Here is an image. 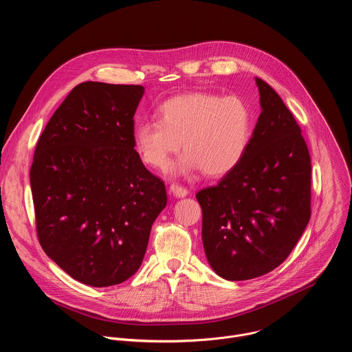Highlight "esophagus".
<instances>
[{"instance_id":"esophagus-1","label":"esophagus","mask_w":352,"mask_h":352,"mask_svg":"<svg viewBox=\"0 0 352 352\" xmlns=\"http://www.w3.org/2000/svg\"><path fill=\"white\" fill-rule=\"evenodd\" d=\"M170 192L175 196V197H185L188 195V189L178 185V184H171L170 185Z\"/></svg>"}]
</instances>
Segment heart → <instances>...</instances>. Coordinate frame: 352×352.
Returning a JSON list of instances; mask_svg holds the SVG:
<instances>
[{
  "instance_id": "1",
  "label": "heart",
  "mask_w": 352,
  "mask_h": 352,
  "mask_svg": "<svg viewBox=\"0 0 352 352\" xmlns=\"http://www.w3.org/2000/svg\"><path fill=\"white\" fill-rule=\"evenodd\" d=\"M159 120L133 129V146L148 167L166 170L182 147L175 174L204 170L209 177L231 173L243 159L252 136V113L243 98L209 91L174 96L157 109Z\"/></svg>"
}]
</instances>
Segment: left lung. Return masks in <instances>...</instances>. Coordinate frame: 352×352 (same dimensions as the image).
<instances>
[{"mask_svg":"<svg viewBox=\"0 0 352 352\" xmlns=\"http://www.w3.org/2000/svg\"><path fill=\"white\" fill-rule=\"evenodd\" d=\"M262 113L241 163L199 190L202 241L223 278L261 277L280 266L311 219V157L291 111L255 78Z\"/></svg>","mask_w":352,"mask_h":352,"instance_id":"obj_1","label":"left lung"}]
</instances>
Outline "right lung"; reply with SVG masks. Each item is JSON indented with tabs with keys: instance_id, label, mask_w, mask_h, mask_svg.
<instances>
[{
	"instance_id": "add662e5",
	"label": "right lung",
	"mask_w": 352,
	"mask_h": 352,
	"mask_svg": "<svg viewBox=\"0 0 352 352\" xmlns=\"http://www.w3.org/2000/svg\"><path fill=\"white\" fill-rule=\"evenodd\" d=\"M139 85L83 82L45 125L30 186L45 255L72 278L110 287L140 267L167 205L164 182L133 148Z\"/></svg>"
}]
</instances>
